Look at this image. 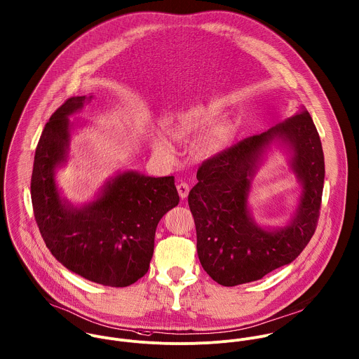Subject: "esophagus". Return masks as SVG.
Instances as JSON below:
<instances>
[{"label":"esophagus","mask_w":359,"mask_h":359,"mask_svg":"<svg viewBox=\"0 0 359 359\" xmlns=\"http://www.w3.org/2000/svg\"><path fill=\"white\" fill-rule=\"evenodd\" d=\"M176 187H177V193H179L180 198L184 200V198L189 196V191H190L189 184H187V183H179Z\"/></svg>","instance_id":"esophagus-1"}]
</instances>
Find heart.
<instances>
[{
	"instance_id": "obj_1",
	"label": "heart",
	"mask_w": 359,
	"mask_h": 359,
	"mask_svg": "<svg viewBox=\"0 0 359 359\" xmlns=\"http://www.w3.org/2000/svg\"><path fill=\"white\" fill-rule=\"evenodd\" d=\"M216 112L205 108H193L180 114L170 115L165 121L166 130L169 136H172L177 142H189L198 133H201L214 119ZM236 135V129L230 122H217L208 128L197 140L196 149L200 155L212 156L224 151L233 142ZM154 149L165 156L172 158L173 149L163 137L158 136L154 140Z\"/></svg>"
}]
</instances>
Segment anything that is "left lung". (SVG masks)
Instances as JSON below:
<instances>
[{
  "mask_svg": "<svg viewBox=\"0 0 359 359\" xmlns=\"http://www.w3.org/2000/svg\"><path fill=\"white\" fill-rule=\"evenodd\" d=\"M280 140L303 191L285 228L265 229L250 216L248 194L269 144ZM198 183L189 193L197 230V252L204 271L222 286L262 279L291 264L315 233L323 193L325 158L306 109L261 135L238 142L203 162Z\"/></svg>",
  "mask_w": 359,
  "mask_h": 359,
  "instance_id": "obj_1",
  "label": "left lung"
}]
</instances>
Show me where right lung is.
I'll list each match as a JSON object with an SVG mask.
<instances>
[{
	"label": "right lung",
	"mask_w": 359,
	"mask_h": 359,
	"mask_svg": "<svg viewBox=\"0 0 359 359\" xmlns=\"http://www.w3.org/2000/svg\"><path fill=\"white\" fill-rule=\"evenodd\" d=\"M87 100L68 98L44 126L30 183L34 217L46 245L67 269L98 285L130 286L147 273L158 222L179 204V194L173 176L126 170L80 208L61 197L54 175L68 161V116Z\"/></svg>",
	"instance_id": "obj_1"
}]
</instances>
